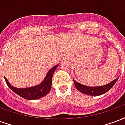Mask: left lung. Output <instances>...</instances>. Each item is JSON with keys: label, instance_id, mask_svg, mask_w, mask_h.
Returning <instances> with one entry per match:
<instances>
[{"label": "left lung", "instance_id": "left-lung-1", "mask_svg": "<svg viewBox=\"0 0 125 125\" xmlns=\"http://www.w3.org/2000/svg\"><path fill=\"white\" fill-rule=\"evenodd\" d=\"M118 78H117L110 83L104 86H88L80 84L79 82H77L74 80H73V82H74V85L76 89L82 93L90 95V96H100L109 91L115 84Z\"/></svg>", "mask_w": 125, "mask_h": 125}]
</instances>
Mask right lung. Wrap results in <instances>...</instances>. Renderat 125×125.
I'll return each instance as SVG.
<instances>
[{
    "instance_id": "right-lung-1",
    "label": "right lung",
    "mask_w": 125,
    "mask_h": 125,
    "mask_svg": "<svg viewBox=\"0 0 125 125\" xmlns=\"http://www.w3.org/2000/svg\"><path fill=\"white\" fill-rule=\"evenodd\" d=\"M57 67H58V64L53 66L52 69H50L41 83L37 86L29 87L26 88H19L12 86L5 77L4 79L10 89L12 90L13 92L18 94L19 96H20L21 97L27 100L39 99L42 97L46 96L50 92L52 88V77Z\"/></svg>"
}]
</instances>
